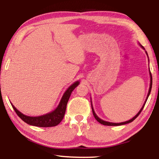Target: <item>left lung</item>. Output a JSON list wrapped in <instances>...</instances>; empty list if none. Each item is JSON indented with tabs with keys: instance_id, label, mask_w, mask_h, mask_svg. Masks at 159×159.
I'll use <instances>...</instances> for the list:
<instances>
[{
	"instance_id": "left-lung-1",
	"label": "left lung",
	"mask_w": 159,
	"mask_h": 159,
	"mask_svg": "<svg viewBox=\"0 0 159 159\" xmlns=\"http://www.w3.org/2000/svg\"><path fill=\"white\" fill-rule=\"evenodd\" d=\"M141 47L143 48V49H144V48H143L142 45H141ZM146 53H147V52H146ZM148 55V54H147ZM150 75H151V83H150V88H149V91H148V95H147V98H146V100H145V103H144V104H143V107L141 108V109L140 110V111H139L138 114H137L135 116H134L133 118L132 119H130V120H129V121H125V122H121V123H112V122H108V121H103V120H102V119H101L99 118L98 116H97L96 114H95V111H94V109H93V106H92V102H91V106H92V111H93V116H94V117H95V119H96V120L98 121L99 123H101V125H106V126H119V125H126V124H128V123H130V122H132V121H133L134 119H135L137 117H138V116H139V114H140V112L142 111V110L143 109V108H144V106H145V103H146V101H147V100H148V96H149V95H150V93H151V88H152V75H151V71H150Z\"/></svg>"
}]
</instances>
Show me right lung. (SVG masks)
I'll return each mask as SVG.
<instances>
[{
	"label": "right lung",
	"instance_id": "right-lung-1",
	"mask_svg": "<svg viewBox=\"0 0 159 159\" xmlns=\"http://www.w3.org/2000/svg\"><path fill=\"white\" fill-rule=\"evenodd\" d=\"M80 84L79 81L75 82V83L71 84L69 88L66 90L63 95L61 100L58 107L52 112H50L48 114H46L43 116H28L23 114L19 111H18L15 108L14 105H12V107L16 113V114L22 119V120L28 125L36 126V127H54V126L58 125L61 121H62L64 118L65 112H66V105L68 103L69 97L72 93V91L75 90L76 87Z\"/></svg>",
	"mask_w": 159,
	"mask_h": 159
}]
</instances>
